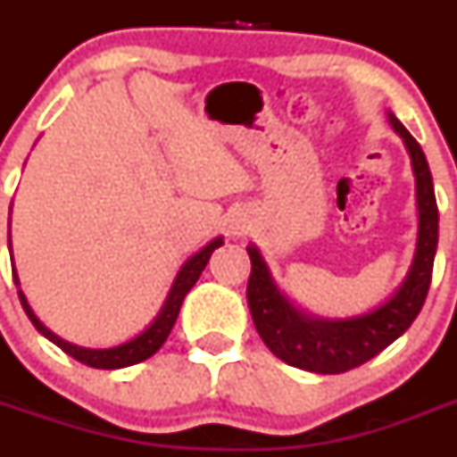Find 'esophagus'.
Returning <instances> with one entry per match:
<instances>
[{"instance_id":"34e87169","label":"esophagus","mask_w":457,"mask_h":457,"mask_svg":"<svg viewBox=\"0 0 457 457\" xmlns=\"http://www.w3.org/2000/svg\"><path fill=\"white\" fill-rule=\"evenodd\" d=\"M231 233H233V236H245V233H247V221H245V220L233 221Z\"/></svg>"}]
</instances>
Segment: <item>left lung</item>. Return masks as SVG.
Wrapping results in <instances>:
<instances>
[{"mask_svg": "<svg viewBox=\"0 0 457 457\" xmlns=\"http://www.w3.org/2000/svg\"><path fill=\"white\" fill-rule=\"evenodd\" d=\"M391 128L405 144L417 183L419 231L414 258L403 284L375 309L350 318H318L295 304L278 288L256 245H249L252 274L247 284V304L258 337L274 357L309 373H345L379 354L407 332L426 302L439 240V212L435 201L433 176L417 139L405 125L386 112Z\"/></svg>", "mask_w": 457, "mask_h": 457, "instance_id": "8db88e82", "label": "left lung"}]
</instances>
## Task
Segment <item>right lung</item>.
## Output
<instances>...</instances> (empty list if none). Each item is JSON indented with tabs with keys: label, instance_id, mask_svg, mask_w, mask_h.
Returning a JSON list of instances; mask_svg holds the SVG:
<instances>
[{
	"label": "right lung",
	"instance_id": "add662e5",
	"mask_svg": "<svg viewBox=\"0 0 457 457\" xmlns=\"http://www.w3.org/2000/svg\"><path fill=\"white\" fill-rule=\"evenodd\" d=\"M224 245V237H215V240H210L205 247H201L199 252L192 253L183 263V268L179 270L176 278H173L171 288L167 293V300H164L162 309L157 311V316L153 318L151 325L139 332L137 337H132L130 341L119 343V345H112V348H82V345H75V343H68L63 341L62 337H56L54 332H50L43 322L38 320V316L34 313V309L29 306L27 297H24L22 288H20V277L15 272V263L13 265V281L18 286V295H20V304H22L24 313L29 316L31 325L38 329L47 341H52L54 345L63 350L66 354H71L72 359H78L82 364L91 366V369H104V370H114V369H125V366H132V364H139L144 359L153 357L157 350L162 348L164 341H167L169 332L173 329L176 325V318L180 313V306H183L185 295L192 290V286L196 284V278L201 277V272L205 270L208 265L210 256L215 252L217 247ZM8 252H11V231H8Z\"/></svg>",
	"mask_w": 457,
	"mask_h": 457
}]
</instances>
